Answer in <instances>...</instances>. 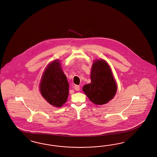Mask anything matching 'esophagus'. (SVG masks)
<instances>
[{
  "instance_id": "34e87169",
  "label": "esophagus",
  "mask_w": 157,
  "mask_h": 157,
  "mask_svg": "<svg viewBox=\"0 0 157 157\" xmlns=\"http://www.w3.org/2000/svg\"><path fill=\"white\" fill-rule=\"evenodd\" d=\"M74 90H75L79 91L80 90V87L78 85L74 86Z\"/></svg>"
}]
</instances>
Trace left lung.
I'll list each match as a JSON object with an SVG mask.
<instances>
[{
	"label": "left lung",
	"mask_w": 157,
	"mask_h": 157,
	"mask_svg": "<svg viewBox=\"0 0 157 157\" xmlns=\"http://www.w3.org/2000/svg\"><path fill=\"white\" fill-rule=\"evenodd\" d=\"M91 83L83 87V91L95 105L105 104L112 100L117 91V86L108 63L96 60L91 67Z\"/></svg>",
	"instance_id": "left-lung-1"
}]
</instances>
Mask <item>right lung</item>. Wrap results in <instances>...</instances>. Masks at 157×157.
<instances>
[{
  "label": "right lung",
  "mask_w": 157,
  "mask_h": 157,
  "mask_svg": "<svg viewBox=\"0 0 157 157\" xmlns=\"http://www.w3.org/2000/svg\"><path fill=\"white\" fill-rule=\"evenodd\" d=\"M69 84L60 62L55 60L48 65L40 84L41 94L53 106L61 107L69 94Z\"/></svg>",
  "instance_id": "1"
}]
</instances>
